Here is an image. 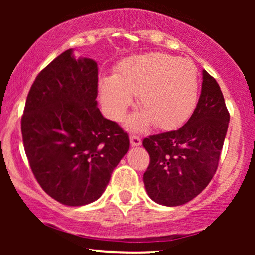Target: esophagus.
Listing matches in <instances>:
<instances>
[{"instance_id": "1", "label": "esophagus", "mask_w": 255, "mask_h": 255, "mask_svg": "<svg viewBox=\"0 0 255 255\" xmlns=\"http://www.w3.org/2000/svg\"><path fill=\"white\" fill-rule=\"evenodd\" d=\"M130 140H131V145L133 146V147H135V146L141 145V139L139 138L138 135H135V134H131Z\"/></svg>"}]
</instances>
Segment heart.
Segmentation results:
<instances>
[{
  "mask_svg": "<svg viewBox=\"0 0 255 255\" xmlns=\"http://www.w3.org/2000/svg\"><path fill=\"white\" fill-rule=\"evenodd\" d=\"M100 100L110 120L121 121L132 95H138L141 113L128 125L144 130L154 123L160 130H174L189 120L198 99V75L190 59L166 53H146L122 60L115 76L100 81Z\"/></svg>",
  "mask_w": 255,
  "mask_h": 255,
  "instance_id": "1",
  "label": "heart"
}]
</instances>
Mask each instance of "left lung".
Masks as SVG:
<instances>
[{"label":"left lung","mask_w":255,"mask_h":255,"mask_svg":"<svg viewBox=\"0 0 255 255\" xmlns=\"http://www.w3.org/2000/svg\"><path fill=\"white\" fill-rule=\"evenodd\" d=\"M229 121L221 87L203 71L200 99L187 123L142 140L149 154L144 173L148 196L158 204L176 207L202 193L217 170Z\"/></svg>","instance_id":"1"}]
</instances>
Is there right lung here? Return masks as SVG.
<instances>
[{"instance_id": "add662e5", "label": "right lung", "mask_w": 255, "mask_h": 255, "mask_svg": "<svg viewBox=\"0 0 255 255\" xmlns=\"http://www.w3.org/2000/svg\"><path fill=\"white\" fill-rule=\"evenodd\" d=\"M97 64L67 50L31 86L20 121L23 144L37 182L69 207L101 197L130 148V138L97 108Z\"/></svg>"}]
</instances>
